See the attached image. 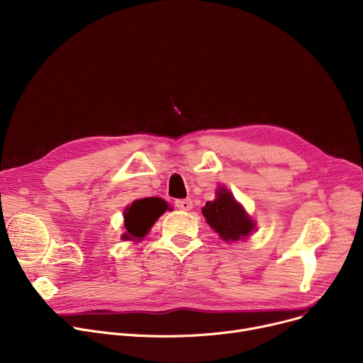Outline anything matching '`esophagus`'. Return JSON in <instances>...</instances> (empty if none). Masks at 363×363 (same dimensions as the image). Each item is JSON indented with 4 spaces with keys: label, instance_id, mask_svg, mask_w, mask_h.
Segmentation results:
<instances>
[{
    "label": "esophagus",
    "instance_id": "1",
    "mask_svg": "<svg viewBox=\"0 0 363 363\" xmlns=\"http://www.w3.org/2000/svg\"><path fill=\"white\" fill-rule=\"evenodd\" d=\"M175 206L178 208H181V211H191L193 208V201L189 199H184V200H177L175 201Z\"/></svg>",
    "mask_w": 363,
    "mask_h": 363
}]
</instances>
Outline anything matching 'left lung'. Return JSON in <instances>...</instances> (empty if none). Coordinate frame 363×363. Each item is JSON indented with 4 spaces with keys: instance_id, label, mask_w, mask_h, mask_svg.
I'll list each match as a JSON object with an SVG mask.
<instances>
[{
    "instance_id": "left-lung-1",
    "label": "left lung",
    "mask_w": 363,
    "mask_h": 363,
    "mask_svg": "<svg viewBox=\"0 0 363 363\" xmlns=\"http://www.w3.org/2000/svg\"><path fill=\"white\" fill-rule=\"evenodd\" d=\"M201 212L207 223L225 241H237L240 238H244L255 228L253 220L245 215L242 207L225 188L219 189L218 199L206 203Z\"/></svg>"
}]
</instances>
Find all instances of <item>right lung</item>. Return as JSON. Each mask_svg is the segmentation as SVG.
Returning a JSON list of instances; mask_svg holds the SVG:
<instances>
[{
  "instance_id": "right-lung-1",
  "label": "right lung",
  "mask_w": 363,
  "mask_h": 363,
  "mask_svg": "<svg viewBox=\"0 0 363 363\" xmlns=\"http://www.w3.org/2000/svg\"><path fill=\"white\" fill-rule=\"evenodd\" d=\"M167 208V203L159 197L141 199L133 201L125 211V228L123 238H143L151 225L157 220Z\"/></svg>"
}]
</instances>
